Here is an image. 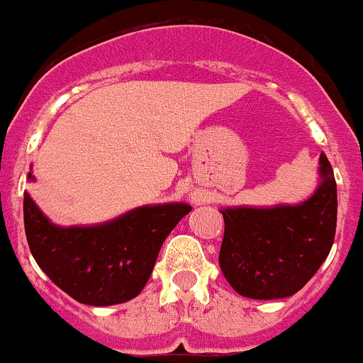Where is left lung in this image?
Returning a JSON list of instances; mask_svg holds the SVG:
<instances>
[{
	"mask_svg": "<svg viewBox=\"0 0 363 363\" xmlns=\"http://www.w3.org/2000/svg\"><path fill=\"white\" fill-rule=\"evenodd\" d=\"M323 182L301 205L221 211L225 230L220 267L234 291L252 300L293 296L331 251L336 233V182L325 154Z\"/></svg>",
	"mask_w": 363,
	"mask_h": 363,
	"instance_id": "left-lung-1",
	"label": "left lung"
}]
</instances>
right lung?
<instances>
[{"instance_id": "1", "label": "right lung", "mask_w": 363, "mask_h": 363, "mask_svg": "<svg viewBox=\"0 0 363 363\" xmlns=\"http://www.w3.org/2000/svg\"><path fill=\"white\" fill-rule=\"evenodd\" d=\"M191 209L185 203L140 207L105 225L63 229L25 192V234L36 264L60 289L86 306H114L142 293L163 242Z\"/></svg>"}]
</instances>
